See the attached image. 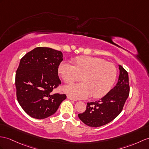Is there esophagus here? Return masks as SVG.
Segmentation results:
<instances>
[{"label": "esophagus", "instance_id": "esophagus-1", "mask_svg": "<svg viewBox=\"0 0 149 149\" xmlns=\"http://www.w3.org/2000/svg\"><path fill=\"white\" fill-rule=\"evenodd\" d=\"M67 98H68V99L71 100H73V101H77V99H74V98H72V97H71L70 95H68V96H67Z\"/></svg>", "mask_w": 149, "mask_h": 149}]
</instances>
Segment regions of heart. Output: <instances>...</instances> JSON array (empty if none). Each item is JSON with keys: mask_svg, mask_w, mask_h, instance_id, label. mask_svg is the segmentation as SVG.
<instances>
[{"mask_svg": "<svg viewBox=\"0 0 149 149\" xmlns=\"http://www.w3.org/2000/svg\"><path fill=\"white\" fill-rule=\"evenodd\" d=\"M72 65L61 63L58 69L66 84L79 81L83 83L65 87L64 91L77 99H85L91 95L94 99L106 95L110 91L117 77L114 65L99 57L79 56L72 60Z\"/></svg>", "mask_w": 149, "mask_h": 149, "instance_id": "obj_1", "label": "heart"}]
</instances>
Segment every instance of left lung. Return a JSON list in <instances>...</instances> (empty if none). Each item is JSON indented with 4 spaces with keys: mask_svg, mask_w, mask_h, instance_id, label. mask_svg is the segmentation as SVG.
<instances>
[{
    "mask_svg": "<svg viewBox=\"0 0 149 149\" xmlns=\"http://www.w3.org/2000/svg\"><path fill=\"white\" fill-rule=\"evenodd\" d=\"M119 75L116 85L99 100L88 102L80 120L90 127H99L110 123L121 113L130 93L128 74L119 66Z\"/></svg>",
    "mask_w": 149,
    "mask_h": 149,
    "instance_id": "obj_1",
    "label": "left lung"
}]
</instances>
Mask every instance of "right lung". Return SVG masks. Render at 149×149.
I'll return each mask as SVG.
<instances>
[{
  "instance_id": "add662e5",
  "label": "right lung",
  "mask_w": 149,
  "mask_h": 149,
  "mask_svg": "<svg viewBox=\"0 0 149 149\" xmlns=\"http://www.w3.org/2000/svg\"><path fill=\"white\" fill-rule=\"evenodd\" d=\"M62 52L39 47L21 58L15 78L17 100L31 117L42 119L54 114L66 94L51 92L61 81L58 68L63 60Z\"/></svg>"
}]
</instances>
